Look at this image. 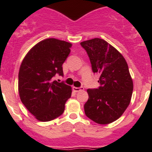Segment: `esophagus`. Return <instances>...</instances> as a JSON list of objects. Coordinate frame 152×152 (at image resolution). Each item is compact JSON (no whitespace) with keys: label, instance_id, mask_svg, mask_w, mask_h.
Instances as JSON below:
<instances>
[{"label":"esophagus","instance_id":"34e87169","mask_svg":"<svg viewBox=\"0 0 152 152\" xmlns=\"http://www.w3.org/2000/svg\"><path fill=\"white\" fill-rule=\"evenodd\" d=\"M73 90L75 91V92H79L80 91H83V90H84V88H83V87H80V88H76V87H74Z\"/></svg>","mask_w":152,"mask_h":152}]
</instances>
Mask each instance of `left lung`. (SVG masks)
Segmentation results:
<instances>
[{"instance_id": "obj_1", "label": "left lung", "mask_w": 152, "mask_h": 152, "mask_svg": "<svg viewBox=\"0 0 152 152\" xmlns=\"http://www.w3.org/2000/svg\"><path fill=\"white\" fill-rule=\"evenodd\" d=\"M94 73L100 75L96 89H88L86 116L98 124H109L123 115L129 105L133 82L126 59L105 40L94 38L80 42Z\"/></svg>"}]
</instances>
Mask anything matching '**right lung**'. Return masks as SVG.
<instances>
[{
	"label": "right lung",
	"mask_w": 152,
	"mask_h": 152,
	"mask_svg": "<svg viewBox=\"0 0 152 152\" xmlns=\"http://www.w3.org/2000/svg\"><path fill=\"white\" fill-rule=\"evenodd\" d=\"M72 44L50 38L39 42L26 55L18 75L20 97L28 110L42 122L51 121L64 113L72 88L53 80L63 76L62 64Z\"/></svg>",
	"instance_id": "add662e5"
}]
</instances>
